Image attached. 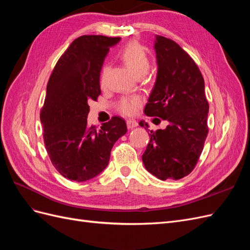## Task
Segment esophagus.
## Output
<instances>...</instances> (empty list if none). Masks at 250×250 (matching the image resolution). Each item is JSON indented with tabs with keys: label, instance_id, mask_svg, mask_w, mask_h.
I'll list each match as a JSON object with an SVG mask.
<instances>
[{
	"label": "esophagus",
	"instance_id": "obj_1",
	"mask_svg": "<svg viewBox=\"0 0 250 250\" xmlns=\"http://www.w3.org/2000/svg\"><path fill=\"white\" fill-rule=\"evenodd\" d=\"M126 123H127V127L129 128V129H132V128L138 126L137 120H134V119H128V120L126 121Z\"/></svg>",
	"mask_w": 250,
	"mask_h": 250
}]
</instances>
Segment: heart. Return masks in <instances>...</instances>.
Listing matches in <instances>:
<instances>
[{"label":"heart","mask_w":250,"mask_h":250,"mask_svg":"<svg viewBox=\"0 0 250 250\" xmlns=\"http://www.w3.org/2000/svg\"><path fill=\"white\" fill-rule=\"evenodd\" d=\"M121 59L123 62L127 65L135 76H141V75H145L150 69V58L147 54V52L144 50V48L137 42H128L126 46L122 49L120 53ZM107 73V66H103L101 76H100V83L103 85L105 83V77H106ZM142 103L141 97L139 96H129L124 97L121 99L119 103V110L123 112L126 116H131L134 112H137L140 105Z\"/></svg>","instance_id":"1"}]
</instances>
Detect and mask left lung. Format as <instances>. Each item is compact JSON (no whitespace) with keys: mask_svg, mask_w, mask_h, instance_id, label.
<instances>
[{"mask_svg":"<svg viewBox=\"0 0 250 250\" xmlns=\"http://www.w3.org/2000/svg\"><path fill=\"white\" fill-rule=\"evenodd\" d=\"M154 49L157 77L144 111L169 125L150 131L142 160L157 178L177 180L194 170L201 155L208 133V102L199 67L178 43L157 35ZM139 124L147 126L144 121Z\"/></svg>","mask_w":250,"mask_h":250,"instance_id":"left-lung-1","label":"left lung"}]
</instances>
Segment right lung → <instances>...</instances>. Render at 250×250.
Instances as JSON below:
<instances>
[{
	"label": "right lung",
	"mask_w": 250,
	"mask_h": 250,
	"mask_svg": "<svg viewBox=\"0 0 250 250\" xmlns=\"http://www.w3.org/2000/svg\"><path fill=\"white\" fill-rule=\"evenodd\" d=\"M120 37L82 35L60 56L47 84L41 110L43 142L52 165L74 181L94 178L107 167L111 148L127 131L112 117L101 129L87 125L89 101L101 94L100 72L109 48Z\"/></svg>",
	"instance_id": "add662e5"
}]
</instances>
